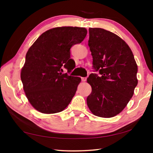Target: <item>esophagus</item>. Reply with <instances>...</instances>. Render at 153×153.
Masks as SVG:
<instances>
[{
	"mask_svg": "<svg viewBox=\"0 0 153 153\" xmlns=\"http://www.w3.org/2000/svg\"><path fill=\"white\" fill-rule=\"evenodd\" d=\"M81 79H82V82H86L87 78H86V77H81Z\"/></svg>",
	"mask_w": 153,
	"mask_h": 153,
	"instance_id": "34e87169",
	"label": "esophagus"
}]
</instances>
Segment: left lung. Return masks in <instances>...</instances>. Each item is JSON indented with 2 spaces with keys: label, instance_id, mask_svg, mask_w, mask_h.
<instances>
[{
  "label": "left lung",
  "instance_id": "1",
  "mask_svg": "<svg viewBox=\"0 0 153 153\" xmlns=\"http://www.w3.org/2000/svg\"><path fill=\"white\" fill-rule=\"evenodd\" d=\"M88 46L93 68L87 82L92 92L88 107L94 115L113 117L121 113L138 84V66L130 48L117 35L102 28H89Z\"/></svg>",
  "mask_w": 153,
  "mask_h": 153
}]
</instances>
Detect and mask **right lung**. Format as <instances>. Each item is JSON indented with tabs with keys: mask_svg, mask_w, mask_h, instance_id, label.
<instances>
[{
	"mask_svg": "<svg viewBox=\"0 0 153 153\" xmlns=\"http://www.w3.org/2000/svg\"><path fill=\"white\" fill-rule=\"evenodd\" d=\"M86 34L84 27H55L42 33L28 50L21 79L30 104L40 113L61 112L71 101L81 78L62 72L63 67L69 74L75 68L70 49Z\"/></svg>",
	"mask_w": 153,
	"mask_h": 153,
	"instance_id": "obj_1",
	"label": "right lung"
}]
</instances>
